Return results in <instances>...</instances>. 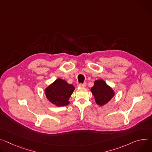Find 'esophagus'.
Instances as JSON below:
<instances>
[{"label":"esophagus","instance_id":"obj_1","mask_svg":"<svg viewBox=\"0 0 152 152\" xmlns=\"http://www.w3.org/2000/svg\"><path fill=\"white\" fill-rule=\"evenodd\" d=\"M87 86L86 83H84V84H78V87H86Z\"/></svg>","mask_w":152,"mask_h":152}]
</instances>
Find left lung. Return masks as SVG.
<instances>
[{
	"instance_id": "8db88e82",
	"label": "left lung",
	"mask_w": 152,
	"mask_h": 152,
	"mask_svg": "<svg viewBox=\"0 0 152 152\" xmlns=\"http://www.w3.org/2000/svg\"><path fill=\"white\" fill-rule=\"evenodd\" d=\"M91 93L94 96L95 101L99 105H103L111 100L115 93L103 80H98L94 82V86L91 88Z\"/></svg>"
}]
</instances>
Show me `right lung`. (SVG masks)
Masks as SVG:
<instances>
[{"label": "right lung", "mask_w": 152, "mask_h": 152, "mask_svg": "<svg viewBox=\"0 0 152 152\" xmlns=\"http://www.w3.org/2000/svg\"><path fill=\"white\" fill-rule=\"evenodd\" d=\"M75 90V87L61 79L55 80L45 91L46 97L52 104L58 107L69 104L68 99Z\"/></svg>", "instance_id": "add662e5"}]
</instances>
